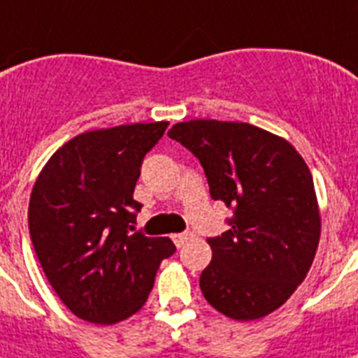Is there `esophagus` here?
I'll use <instances>...</instances> for the list:
<instances>
[{"instance_id": "1", "label": "esophagus", "mask_w": 358, "mask_h": 358, "mask_svg": "<svg viewBox=\"0 0 358 358\" xmlns=\"http://www.w3.org/2000/svg\"><path fill=\"white\" fill-rule=\"evenodd\" d=\"M192 238H194V234H192V232H181V234H173L172 236L173 243H176L177 247H182V245H185L186 241H190Z\"/></svg>"}]
</instances>
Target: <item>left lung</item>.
<instances>
[{
  "mask_svg": "<svg viewBox=\"0 0 358 358\" xmlns=\"http://www.w3.org/2000/svg\"><path fill=\"white\" fill-rule=\"evenodd\" d=\"M168 137L190 150L205 170L230 229L206 238L210 265L203 296L234 320L276 311L303 282L320 239V212L309 168L282 137L247 122L188 120Z\"/></svg>",
  "mask_w": 358,
  "mask_h": 358,
  "instance_id": "left-lung-1",
  "label": "left lung"
}]
</instances>
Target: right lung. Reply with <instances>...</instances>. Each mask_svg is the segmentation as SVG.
I'll return each mask as SVG.
<instances>
[{
	"mask_svg": "<svg viewBox=\"0 0 358 358\" xmlns=\"http://www.w3.org/2000/svg\"><path fill=\"white\" fill-rule=\"evenodd\" d=\"M168 122L76 135L49 159L32 188L29 232L47 280L82 320L115 324L146 302L170 238L131 234L144 155Z\"/></svg>",
	"mask_w": 358,
	"mask_h": 358,
	"instance_id": "right-lung-1",
	"label": "right lung"
}]
</instances>
